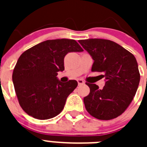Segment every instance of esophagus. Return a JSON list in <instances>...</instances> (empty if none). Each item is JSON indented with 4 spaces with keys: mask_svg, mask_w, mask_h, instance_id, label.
<instances>
[{
    "mask_svg": "<svg viewBox=\"0 0 147 147\" xmlns=\"http://www.w3.org/2000/svg\"><path fill=\"white\" fill-rule=\"evenodd\" d=\"M77 82H78V84H79V85H82V84H84V81H83L82 80H81V79H78L77 80Z\"/></svg>",
    "mask_w": 147,
    "mask_h": 147,
    "instance_id": "esophagus-1",
    "label": "esophagus"
}]
</instances>
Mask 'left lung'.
Wrapping results in <instances>:
<instances>
[{
	"label": "left lung",
	"instance_id": "1",
	"mask_svg": "<svg viewBox=\"0 0 147 147\" xmlns=\"http://www.w3.org/2000/svg\"><path fill=\"white\" fill-rule=\"evenodd\" d=\"M79 42L93 59L91 71L103 72L105 79L102 89L87 83L90 91L84 98L85 108L100 120L115 119L128 107L138 88L140 74L136 57L111 40L95 38Z\"/></svg>",
	"mask_w": 147,
	"mask_h": 147
}]
</instances>
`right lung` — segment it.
<instances>
[{
	"instance_id": "right-lung-1",
	"label": "right lung",
	"mask_w": 147,
	"mask_h": 147,
	"mask_svg": "<svg viewBox=\"0 0 147 147\" xmlns=\"http://www.w3.org/2000/svg\"><path fill=\"white\" fill-rule=\"evenodd\" d=\"M82 51L76 40L56 39L40 42L20 55L12 81L20 107L28 115L45 120L62 112L78 83L76 80L62 82L57 72L64 71L67 53Z\"/></svg>"
}]
</instances>
